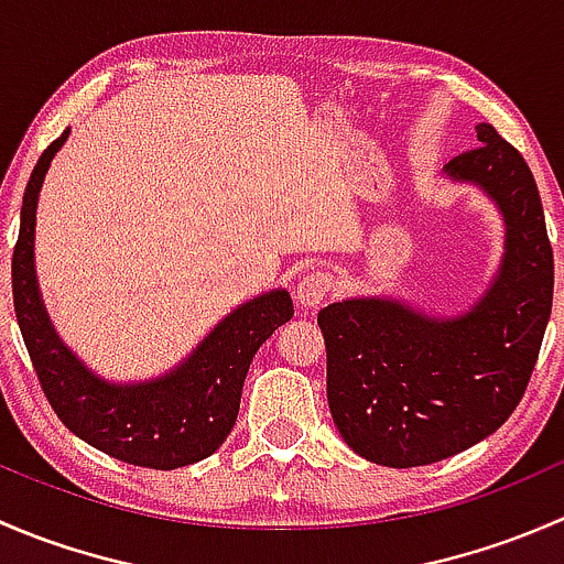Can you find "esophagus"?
Instances as JSON below:
<instances>
[{
    "label": "esophagus",
    "instance_id": "1",
    "mask_svg": "<svg viewBox=\"0 0 564 564\" xmlns=\"http://www.w3.org/2000/svg\"><path fill=\"white\" fill-rule=\"evenodd\" d=\"M333 286H335V281L329 272H322V270L308 272V275L300 278L297 289H294V300H297L303 308H316V305L322 303L329 292H333Z\"/></svg>",
    "mask_w": 564,
    "mask_h": 564
}]
</instances>
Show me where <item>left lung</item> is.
I'll return each instance as SVG.
<instances>
[{
  "label": "left lung",
  "mask_w": 564,
  "mask_h": 564,
  "mask_svg": "<svg viewBox=\"0 0 564 564\" xmlns=\"http://www.w3.org/2000/svg\"><path fill=\"white\" fill-rule=\"evenodd\" d=\"M445 166L482 187L505 220L497 278L466 314L436 318L398 300L357 297L318 311L327 403L357 456L409 469L491 436L538 362L554 297V250L527 161L491 124Z\"/></svg>",
  "instance_id": "1"
}]
</instances>
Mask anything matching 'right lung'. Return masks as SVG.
Segmentation results:
<instances>
[{"instance_id":"obj_1","label":"right lung","mask_w":564,"mask_h":564,"mask_svg":"<svg viewBox=\"0 0 564 564\" xmlns=\"http://www.w3.org/2000/svg\"><path fill=\"white\" fill-rule=\"evenodd\" d=\"M70 130L51 141L26 182L13 250V305L26 351L56 417L106 456L147 469H180L213 456L240 412L242 384L259 346L294 316L286 289L231 311L180 366L158 379L113 384L95 377L59 340L35 275V213L51 161Z\"/></svg>"}]
</instances>
